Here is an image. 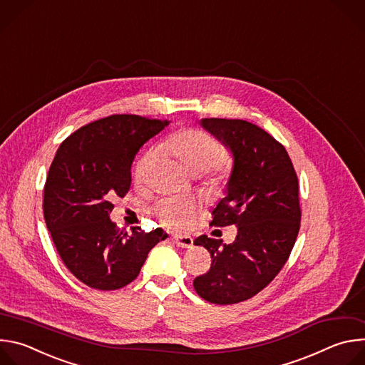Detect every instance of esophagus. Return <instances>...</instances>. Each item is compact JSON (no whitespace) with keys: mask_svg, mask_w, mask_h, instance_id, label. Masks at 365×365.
<instances>
[{"mask_svg":"<svg viewBox=\"0 0 365 365\" xmlns=\"http://www.w3.org/2000/svg\"><path fill=\"white\" fill-rule=\"evenodd\" d=\"M173 241L180 248H192L193 247V238L190 235H173Z\"/></svg>","mask_w":365,"mask_h":365,"instance_id":"obj_1","label":"esophagus"}]
</instances>
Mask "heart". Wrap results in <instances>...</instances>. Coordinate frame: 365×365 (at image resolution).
Listing matches in <instances>:
<instances>
[{"instance_id": "1", "label": "heart", "mask_w": 365, "mask_h": 365, "mask_svg": "<svg viewBox=\"0 0 365 365\" xmlns=\"http://www.w3.org/2000/svg\"><path fill=\"white\" fill-rule=\"evenodd\" d=\"M162 151L169 153L190 173L221 172L227 168V159L221 154L218 141L199 130H182L168 137L160 145ZM159 159L158 148L145 150L134 166V178L143 182L154 169ZM196 205L186 197H165L154 205V214L166 225L183 227L193 217Z\"/></svg>"}]
</instances>
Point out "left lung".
<instances>
[{
	"label": "left lung",
	"mask_w": 365,
	"mask_h": 365,
	"mask_svg": "<svg viewBox=\"0 0 365 365\" xmlns=\"http://www.w3.org/2000/svg\"><path fill=\"white\" fill-rule=\"evenodd\" d=\"M199 124L232 154L211 225H235L237 237L231 244L206 235L195 240L210 251L212 264L193 287L207 302L232 304L263 290L286 264L300 228L299 183L286 148L263 128L225 118Z\"/></svg>",
	"instance_id": "8db88e82"
}]
</instances>
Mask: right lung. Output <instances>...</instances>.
Returning a JSON list of instances; mask_svg holds the SVG:
<instances>
[{
    "mask_svg": "<svg viewBox=\"0 0 365 365\" xmlns=\"http://www.w3.org/2000/svg\"><path fill=\"white\" fill-rule=\"evenodd\" d=\"M170 121L111 115L81 127L58 148L44 185L43 212L69 272L98 290H117L140 273L150 250L166 238L162 228L118 230L111 197L131 186L138 150Z\"/></svg>",
    "mask_w": 365,
    "mask_h": 365,
    "instance_id": "right-lung-1",
    "label": "right lung"
}]
</instances>
